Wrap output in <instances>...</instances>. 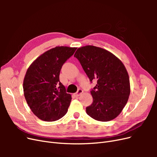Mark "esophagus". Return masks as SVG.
I'll return each mask as SVG.
<instances>
[{
	"label": "esophagus",
	"mask_w": 157,
	"mask_h": 157,
	"mask_svg": "<svg viewBox=\"0 0 157 157\" xmlns=\"http://www.w3.org/2000/svg\"><path fill=\"white\" fill-rule=\"evenodd\" d=\"M82 93H83V90L82 89H78V91L77 92V93L75 94V96H77V97L80 96V95H81Z\"/></svg>",
	"instance_id": "esophagus-1"
}]
</instances>
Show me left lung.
Wrapping results in <instances>:
<instances>
[{"instance_id":"8db88e82","label":"left lung","mask_w":157,"mask_h":157,"mask_svg":"<svg viewBox=\"0 0 157 157\" xmlns=\"http://www.w3.org/2000/svg\"><path fill=\"white\" fill-rule=\"evenodd\" d=\"M90 81H97L91 91L93 102L86 113L94 119L110 121L125 107L130 94L129 75L124 65L109 51L87 45L78 48L74 55Z\"/></svg>"}]
</instances>
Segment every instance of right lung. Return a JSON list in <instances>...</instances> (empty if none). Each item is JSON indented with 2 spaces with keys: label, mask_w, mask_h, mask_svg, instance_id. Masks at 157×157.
<instances>
[{
  "label": "right lung",
  "mask_w": 157,
  "mask_h": 157,
  "mask_svg": "<svg viewBox=\"0 0 157 157\" xmlns=\"http://www.w3.org/2000/svg\"><path fill=\"white\" fill-rule=\"evenodd\" d=\"M77 48L56 46L33 61L23 79L25 100L32 112L40 120L52 122L67 112L71 95L59 81L61 67Z\"/></svg>",
  "instance_id": "1"
}]
</instances>
